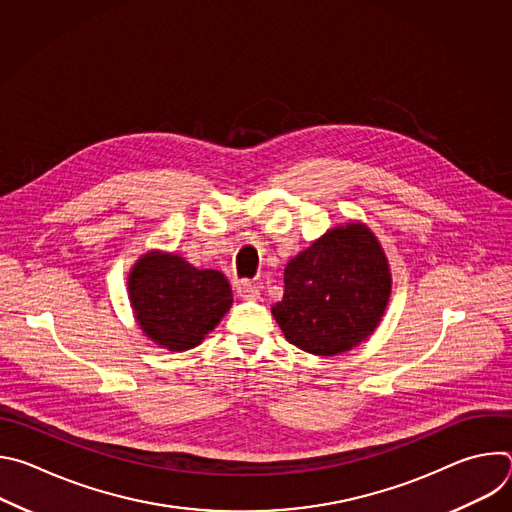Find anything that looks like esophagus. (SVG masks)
<instances>
[{
    "label": "esophagus",
    "mask_w": 512,
    "mask_h": 512,
    "mask_svg": "<svg viewBox=\"0 0 512 512\" xmlns=\"http://www.w3.org/2000/svg\"><path fill=\"white\" fill-rule=\"evenodd\" d=\"M237 294H239L243 300H259L261 289H259V285L251 283L249 279H243V281L237 285Z\"/></svg>",
    "instance_id": "1"
}]
</instances>
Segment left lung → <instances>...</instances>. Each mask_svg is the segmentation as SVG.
<instances>
[{"label":"left lung","mask_w":512,"mask_h":512,"mask_svg":"<svg viewBox=\"0 0 512 512\" xmlns=\"http://www.w3.org/2000/svg\"><path fill=\"white\" fill-rule=\"evenodd\" d=\"M283 281V300L271 314L289 344L318 356L367 340L391 296L385 251L362 223L330 229L287 263Z\"/></svg>","instance_id":"obj_1"}]
</instances>
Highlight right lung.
Wrapping results in <instances>:
<instances>
[{"mask_svg":"<svg viewBox=\"0 0 512 512\" xmlns=\"http://www.w3.org/2000/svg\"><path fill=\"white\" fill-rule=\"evenodd\" d=\"M127 287L143 334L172 352L198 346L233 304L221 271L196 269L180 255L162 251L137 259Z\"/></svg>","mask_w":512,"mask_h":512,"instance_id":"obj_1","label":"right lung"}]
</instances>
